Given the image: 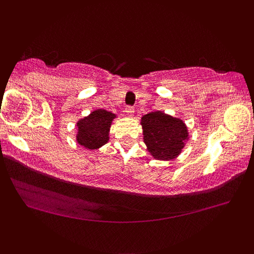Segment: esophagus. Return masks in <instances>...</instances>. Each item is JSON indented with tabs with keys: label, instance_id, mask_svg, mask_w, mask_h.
<instances>
[{
	"label": "esophagus",
	"instance_id": "1",
	"mask_svg": "<svg viewBox=\"0 0 254 254\" xmlns=\"http://www.w3.org/2000/svg\"><path fill=\"white\" fill-rule=\"evenodd\" d=\"M125 112H127V116H133V113H135V109H133V107H131V106H127V109H125Z\"/></svg>",
	"mask_w": 254,
	"mask_h": 254
}]
</instances>
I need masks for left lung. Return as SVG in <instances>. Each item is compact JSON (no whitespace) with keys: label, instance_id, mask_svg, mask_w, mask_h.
<instances>
[{"label":"left lung","instance_id":"1","mask_svg":"<svg viewBox=\"0 0 254 254\" xmlns=\"http://www.w3.org/2000/svg\"><path fill=\"white\" fill-rule=\"evenodd\" d=\"M143 141L147 149L156 160H170L182 153L189 139L188 127L182 119L155 111L141 118Z\"/></svg>","mask_w":254,"mask_h":254}]
</instances>
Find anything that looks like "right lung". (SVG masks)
Listing matches in <instances>:
<instances>
[{"mask_svg":"<svg viewBox=\"0 0 254 254\" xmlns=\"http://www.w3.org/2000/svg\"><path fill=\"white\" fill-rule=\"evenodd\" d=\"M117 116L109 111L99 109L77 122L76 141L87 149H98L109 142V132L112 121Z\"/></svg>","mask_w":254,"mask_h":254,"instance_id":"1","label":"right lung"}]
</instances>
